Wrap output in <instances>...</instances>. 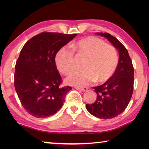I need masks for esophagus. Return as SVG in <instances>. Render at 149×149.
<instances>
[{
	"label": "esophagus",
	"mask_w": 149,
	"mask_h": 149,
	"mask_svg": "<svg viewBox=\"0 0 149 149\" xmlns=\"http://www.w3.org/2000/svg\"><path fill=\"white\" fill-rule=\"evenodd\" d=\"M76 89L78 91H87L88 90V88L87 87H76Z\"/></svg>",
	"instance_id": "esophagus-1"
}]
</instances>
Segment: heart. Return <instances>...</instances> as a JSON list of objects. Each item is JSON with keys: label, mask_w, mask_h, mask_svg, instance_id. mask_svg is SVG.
<instances>
[{"label": "heart", "mask_w": 149, "mask_h": 149, "mask_svg": "<svg viewBox=\"0 0 149 149\" xmlns=\"http://www.w3.org/2000/svg\"><path fill=\"white\" fill-rule=\"evenodd\" d=\"M73 51L87 56L84 68L85 70L72 72L65 78L67 84L74 86H84L98 81L105 82L116 70L118 56L116 50L95 37H87L72 43ZM58 69L63 74H68L74 69V52L66 47L58 50L55 57Z\"/></svg>", "instance_id": "b5f03b06"}]
</instances>
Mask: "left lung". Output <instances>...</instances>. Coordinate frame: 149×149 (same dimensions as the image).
Instances as JSON below:
<instances>
[{
	"label": "left lung",
	"instance_id": "8db88e82",
	"mask_svg": "<svg viewBox=\"0 0 149 149\" xmlns=\"http://www.w3.org/2000/svg\"><path fill=\"white\" fill-rule=\"evenodd\" d=\"M95 34L108 39L117 49L119 60L114 75L104 84L93 87L97 95V100L93 104H86V108L98 118L111 119L122 114L132 99L134 70L127 49L116 37L108 33Z\"/></svg>",
	"mask_w": 149,
	"mask_h": 149
}]
</instances>
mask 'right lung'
Returning a JSON list of instances; mask_svg holds the SVG:
<instances>
[{
    "instance_id": "right-lung-1",
    "label": "right lung",
    "mask_w": 149,
    "mask_h": 149,
    "mask_svg": "<svg viewBox=\"0 0 149 149\" xmlns=\"http://www.w3.org/2000/svg\"><path fill=\"white\" fill-rule=\"evenodd\" d=\"M76 35L43 32L22 48L15 66L14 87L22 106L33 116L45 118L56 114L72 89L60 87L55 56Z\"/></svg>"
}]
</instances>
